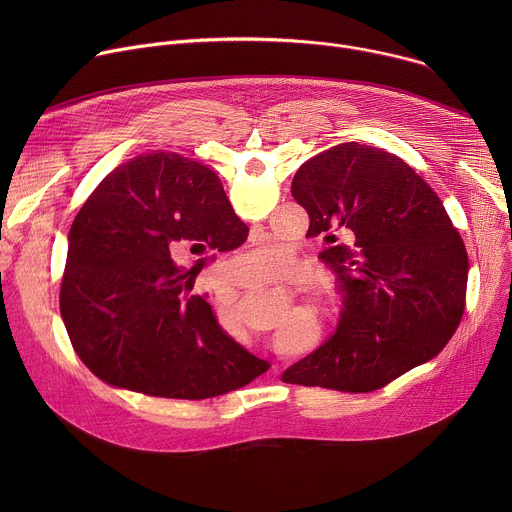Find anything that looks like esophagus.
Returning a JSON list of instances; mask_svg holds the SVG:
<instances>
[{
	"mask_svg": "<svg viewBox=\"0 0 512 512\" xmlns=\"http://www.w3.org/2000/svg\"><path fill=\"white\" fill-rule=\"evenodd\" d=\"M273 369H275V364H273Z\"/></svg>",
	"mask_w": 512,
	"mask_h": 512,
	"instance_id": "1",
	"label": "esophagus"
}]
</instances>
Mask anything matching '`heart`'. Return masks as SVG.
I'll use <instances>...</instances> for the list:
<instances>
[{"mask_svg":"<svg viewBox=\"0 0 512 512\" xmlns=\"http://www.w3.org/2000/svg\"><path fill=\"white\" fill-rule=\"evenodd\" d=\"M294 269V255H291L289 247L285 245H265L259 249H253L237 259L235 273L247 279H271L281 277ZM218 326L225 334H235L239 322L233 314V308H227L225 314L218 318Z\"/></svg>","mask_w":512,"mask_h":512,"instance_id":"obj_1","label":"heart"}]
</instances>
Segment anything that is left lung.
<instances>
[{
  "instance_id": "left-lung-1",
  "label": "left lung",
  "mask_w": 512,
  "mask_h": 512,
  "mask_svg": "<svg viewBox=\"0 0 512 512\" xmlns=\"http://www.w3.org/2000/svg\"><path fill=\"white\" fill-rule=\"evenodd\" d=\"M291 194L310 214L308 237L336 275V330L283 371L281 381L342 393L387 387L440 354L464 308L468 255L458 229L401 158L358 141L300 166ZM336 232L353 245L338 246Z\"/></svg>"
}]
</instances>
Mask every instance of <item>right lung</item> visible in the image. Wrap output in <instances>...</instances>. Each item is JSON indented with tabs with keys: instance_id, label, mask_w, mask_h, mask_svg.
Listing matches in <instances>:
<instances>
[{
	"instance_id": "add662e5",
	"label": "right lung",
	"mask_w": 512,
	"mask_h": 512,
	"mask_svg": "<svg viewBox=\"0 0 512 512\" xmlns=\"http://www.w3.org/2000/svg\"><path fill=\"white\" fill-rule=\"evenodd\" d=\"M247 235L208 166L156 152L115 168L68 235L60 314L72 348L101 381L152 397L208 399L251 383L269 364L188 296L202 259L178 265Z\"/></svg>"
}]
</instances>
